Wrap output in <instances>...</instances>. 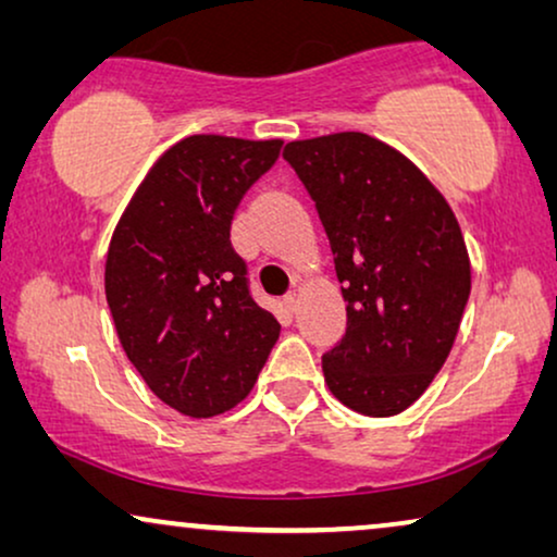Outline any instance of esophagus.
<instances>
[{
	"label": "esophagus",
	"mask_w": 557,
	"mask_h": 557,
	"mask_svg": "<svg viewBox=\"0 0 557 557\" xmlns=\"http://www.w3.org/2000/svg\"><path fill=\"white\" fill-rule=\"evenodd\" d=\"M284 304H286L288 311H296V304H299V296H296V292H288V294L284 296Z\"/></svg>",
	"instance_id": "esophagus-1"
}]
</instances>
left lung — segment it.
<instances>
[{"instance_id":"obj_1","label":"left lung","mask_w":557,"mask_h":557,"mask_svg":"<svg viewBox=\"0 0 557 557\" xmlns=\"http://www.w3.org/2000/svg\"><path fill=\"white\" fill-rule=\"evenodd\" d=\"M284 159L317 205L347 301V332L322 357L347 408L400 413L444 368L471 292L461 227L418 166L360 132L292 141Z\"/></svg>"}]
</instances>
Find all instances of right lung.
<instances>
[{"label":"right lung","instance_id":"1","mask_svg":"<svg viewBox=\"0 0 557 557\" xmlns=\"http://www.w3.org/2000/svg\"><path fill=\"white\" fill-rule=\"evenodd\" d=\"M281 139L195 134L151 166L113 231L106 301L151 393L189 418L246 398L281 324L250 296L231 223Z\"/></svg>","mask_w":557,"mask_h":557}]
</instances>
